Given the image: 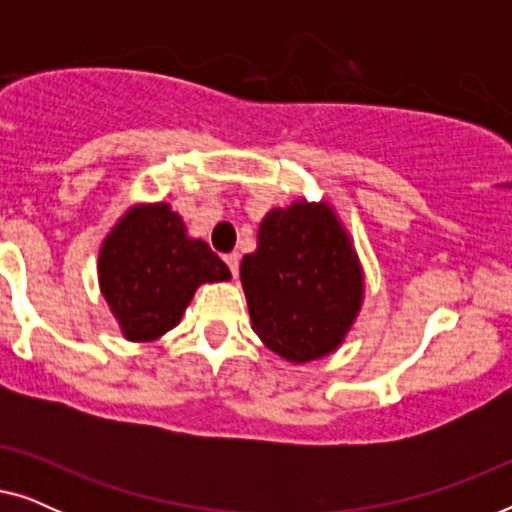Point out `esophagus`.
I'll use <instances>...</instances> for the list:
<instances>
[{
	"instance_id": "1",
	"label": "esophagus",
	"mask_w": 512,
	"mask_h": 512,
	"mask_svg": "<svg viewBox=\"0 0 512 512\" xmlns=\"http://www.w3.org/2000/svg\"><path fill=\"white\" fill-rule=\"evenodd\" d=\"M223 261H226V265L230 268V275L237 277V272H240V256L228 254V256H223Z\"/></svg>"
}]
</instances>
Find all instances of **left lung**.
I'll return each mask as SVG.
<instances>
[{
  "mask_svg": "<svg viewBox=\"0 0 512 512\" xmlns=\"http://www.w3.org/2000/svg\"><path fill=\"white\" fill-rule=\"evenodd\" d=\"M251 328L291 363L324 359L342 345L363 303V268L352 237L326 200L275 207L258 247L240 265Z\"/></svg>",
  "mask_w": 512,
  "mask_h": 512,
  "instance_id": "obj_1",
  "label": "left lung"
}]
</instances>
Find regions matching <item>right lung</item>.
Returning a JSON list of instances; mask_svg holds the SVG:
<instances>
[{"mask_svg":"<svg viewBox=\"0 0 512 512\" xmlns=\"http://www.w3.org/2000/svg\"><path fill=\"white\" fill-rule=\"evenodd\" d=\"M97 279L123 338L153 342L179 324L200 284L228 282L230 270L167 202H139L104 237Z\"/></svg>","mask_w":512,"mask_h":512,"instance_id":"1","label":"right lung"}]
</instances>
